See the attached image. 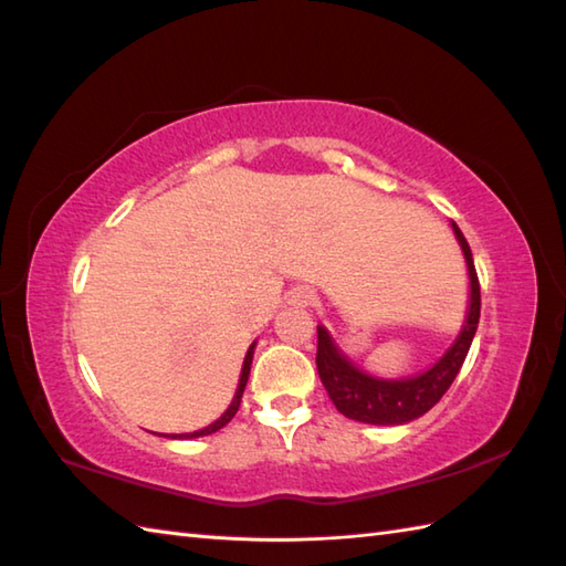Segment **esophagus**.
I'll use <instances>...</instances> for the list:
<instances>
[{
	"label": "esophagus",
	"instance_id": "1",
	"mask_svg": "<svg viewBox=\"0 0 566 566\" xmlns=\"http://www.w3.org/2000/svg\"><path fill=\"white\" fill-rule=\"evenodd\" d=\"M292 304L294 306H311V304H314V294L306 292V290H294L292 292Z\"/></svg>",
	"mask_w": 566,
	"mask_h": 566
}]
</instances>
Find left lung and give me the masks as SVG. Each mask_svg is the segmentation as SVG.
<instances>
[{
  "label": "left lung",
  "instance_id": "left-lung-1",
  "mask_svg": "<svg viewBox=\"0 0 566 566\" xmlns=\"http://www.w3.org/2000/svg\"><path fill=\"white\" fill-rule=\"evenodd\" d=\"M452 233L467 262V276H469L467 316L452 345L428 369L418 371V375H411V377H399V379L375 377L363 367H357L353 359L340 350L326 326H318V353H316L318 377L323 381V387H326L331 401L345 418L359 420V423H369V426L411 423V420L428 413L430 408L442 399V394L450 389L457 371H460V367L464 365V357L469 353V347H472L474 333L479 326L482 294H479V280H476L472 250H469L462 231L454 223H452Z\"/></svg>",
  "mask_w": 566,
  "mask_h": 566
}]
</instances>
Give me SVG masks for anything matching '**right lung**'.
<instances>
[{"mask_svg":"<svg viewBox=\"0 0 566 566\" xmlns=\"http://www.w3.org/2000/svg\"><path fill=\"white\" fill-rule=\"evenodd\" d=\"M252 355H255V343H252L250 347H248V353H245V359H243V369H240V379H238V387H235V394H233V401L228 403V408L226 411L213 420V423H209L207 428H199V430H195V432H163V438H170V440H191V438H203V436H211V432H216V430H221L226 423H231V418L235 416V411H238V406H240V399H243V391H245V384H248V377H250V367H252Z\"/></svg>","mask_w":566,"mask_h":566,"instance_id":"add662e5","label":"right lung"}]
</instances>
